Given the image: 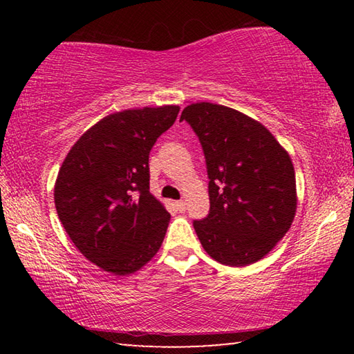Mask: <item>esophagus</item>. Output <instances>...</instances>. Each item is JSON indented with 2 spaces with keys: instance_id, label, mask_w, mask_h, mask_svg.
<instances>
[{
  "instance_id": "esophagus-1",
  "label": "esophagus",
  "mask_w": 354,
  "mask_h": 354,
  "mask_svg": "<svg viewBox=\"0 0 354 354\" xmlns=\"http://www.w3.org/2000/svg\"><path fill=\"white\" fill-rule=\"evenodd\" d=\"M175 207L178 212H184L185 211V203L184 201H175Z\"/></svg>"
}]
</instances>
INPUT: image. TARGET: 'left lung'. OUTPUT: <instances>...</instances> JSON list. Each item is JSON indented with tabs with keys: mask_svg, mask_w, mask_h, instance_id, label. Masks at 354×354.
<instances>
[{
	"mask_svg": "<svg viewBox=\"0 0 354 354\" xmlns=\"http://www.w3.org/2000/svg\"><path fill=\"white\" fill-rule=\"evenodd\" d=\"M198 136L209 178L207 217L194 227L206 253L230 267L257 262L295 217L289 153L263 124L231 107L194 103L181 113Z\"/></svg>",
	"mask_w": 354,
	"mask_h": 354,
	"instance_id": "obj_1",
	"label": "left lung"
}]
</instances>
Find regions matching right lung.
Returning <instances> with one entry per match:
<instances>
[{"label": "right lung", "mask_w": 354, "mask_h": 354, "mask_svg": "<svg viewBox=\"0 0 354 354\" xmlns=\"http://www.w3.org/2000/svg\"><path fill=\"white\" fill-rule=\"evenodd\" d=\"M179 106L111 113L64 159L55 205L75 247L104 272L131 274L158 253L170 214L149 194L148 158Z\"/></svg>", "instance_id": "add662e5"}]
</instances>
